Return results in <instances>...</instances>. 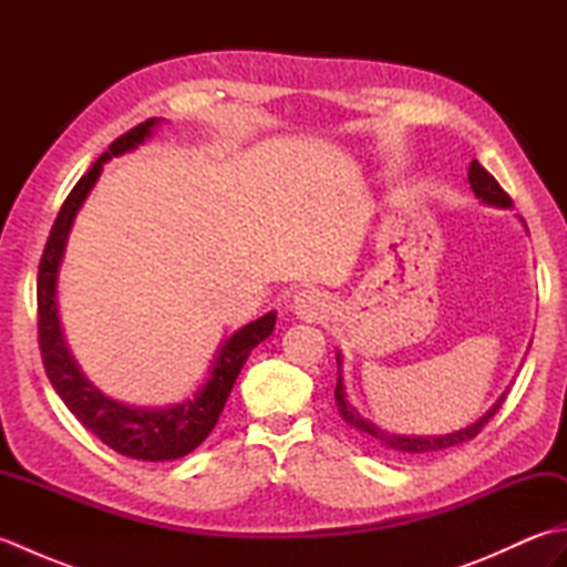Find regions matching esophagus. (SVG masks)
I'll use <instances>...</instances> for the list:
<instances>
[{
    "instance_id": "obj_1",
    "label": "esophagus",
    "mask_w": 567,
    "mask_h": 567,
    "mask_svg": "<svg viewBox=\"0 0 567 567\" xmlns=\"http://www.w3.org/2000/svg\"><path fill=\"white\" fill-rule=\"evenodd\" d=\"M292 309L297 317H302L307 321H321L329 317L331 302H329V297L319 290H302L295 295Z\"/></svg>"
}]
</instances>
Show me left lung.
Returning a JSON list of instances; mask_svg holds the SVG:
<instances>
[{"mask_svg": "<svg viewBox=\"0 0 567 567\" xmlns=\"http://www.w3.org/2000/svg\"><path fill=\"white\" fill-rule=\"evenodd\" d=\"M467 177H470V187H473L475 195L487 202V204H495V207H504L509 209L512 207V197L507 195V192L502 189V185L497 183L495 177H492L483 165H480L477 161L470 163V171H467ZM341 365V360H339ZM333 396H336V406H339L341 416L351 424L353 429H358L360 433H365V436H370L372 441H378L380 445H384V449H390L392 453L396 455H404V457H416V455H426V453H433V451H443V449H451V445H457V443H465L470 439H475L480 431H483V426L487 424V421L495 416L497 409L502 406V402L507 400V392H504L497 404L489 409V412L475 421L473 426H467L463 431H455V433H449V436H431V439H421V436H396V433H390V431H382L378 429L375 424H370L368 419L360 416L355 409L346 402V394H343V382L339 378V382H336V390H333Z\"/></svg>", "mask_w": 567, "mask_h": 567, "instance_id": "8db88e82", "label": "left lung"}]
</instances>
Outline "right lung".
I'll use <instances>...</instances> for the list:
<instances>
[{"instance_id":"obj_1","label":"right lung","mask_w":567,"mask_h":567,"mask_svg":"<svg viewBox=\"0 0 567 567\" xmlns=\"http://www.w3.org/2000/svg\"><path fill=\"white\" fill-rule=\"evenodd\" d=\"M158 124L155 118H148L124 136H118L110 151L102 153L92 167L84 173L78 185L72 187L68 199L60 207L51 236L45 240L41 265H39V348L43 358L45 375L51 380L60 400L65 402L72 414L78 416L84 429H90L102 443L110 445L116 453L136 461H175L192 453L197 445L209 436L212 429L219 421L221 409L234 390V382L244 368L246 358L260 341L268 339L275 329V315H265L248 327L238 329L231 339L224 343L219 358L212 368L209 380L202 384L195 400H187L171 409H134L122 402H114L104 396L94 384L82 375L75 360L68 353L63 331L58 323V302H55V282L58 268L63 260L65 240L72 228L78 209L82 207L84 197L97 183L102 165L112 155H122L138 143L151 136V128Z\"/></svg>"}]
</instances>
